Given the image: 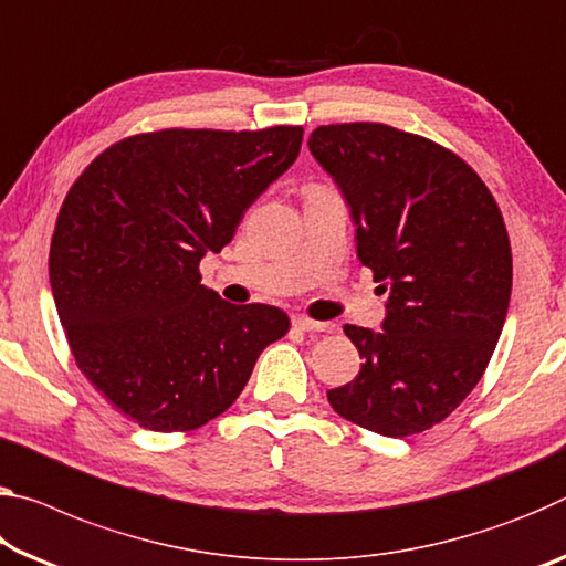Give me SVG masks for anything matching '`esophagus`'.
<instances>
[{
	"label": "esophagus",
	"instance_id": "esophagus-1",
	"mask_svg": "<svg viewBox=\"0 0 566 566\" xmlns=\"http://www.w3.org/2000/svg\"><path fill=\"white\" fill-rule=\"evenodd\" d=\"M292 325L297 327V329H302V332H325V329H329L327 322H317V319H310V317H304V315H294L292 317Z\"/></svg>",
	"mask_w": 566,
	"mask_h": 566
}]
</instances>
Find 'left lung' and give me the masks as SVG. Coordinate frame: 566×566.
Returning <instances> with one entry per match:
<instances>
[{
    "mask_svg": "<svg viewBox=\"0 0 566 566\" xmlns=\"http://www.w3.org/2000/svg\"><path fill=\"white\" fill-rule=\"evenodd\" d=\"M312 156L357 227V256L390 292L382 332L345 325L360 375L329 406L373 433L441 423L476 388L511 297L499 203L461 156L385 123L319 125Z\"/></svg>",
    "mask_w": 566,
    "mask_h": 566,
    "instance_id": "left-lung-1",
    "label": "left lung"
}]
</instances>
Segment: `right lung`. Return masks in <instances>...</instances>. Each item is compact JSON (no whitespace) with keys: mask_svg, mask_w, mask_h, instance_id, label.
<instances>
[{"mask_svg":"<svg viewBox=\"0 0 566 566\" xmlns=\"http://www.w3.org/2000/svg\"><path fill=\"white\" fill-rule=\"evenodd\" d=\"M302 133H138L70 186L50 244L52 297L80 373L140 428L184 433L221 416L290 332L280 307L206 290L199 264L294 164Z\"/></svg>","mask_w":566,"mask_h":566,"instance_id":"right-lung-1","label":"right lung"}]
</instances>
